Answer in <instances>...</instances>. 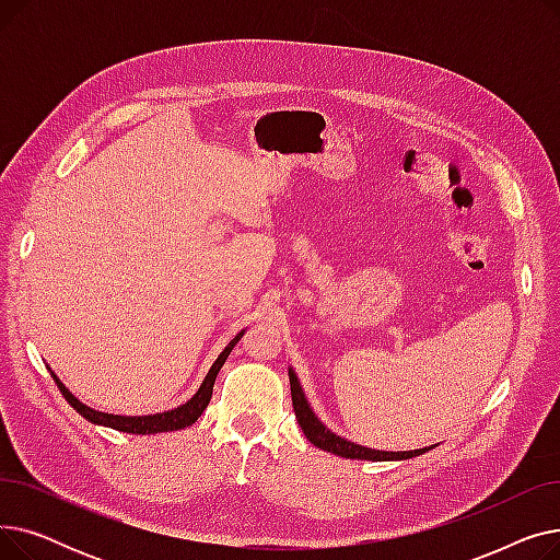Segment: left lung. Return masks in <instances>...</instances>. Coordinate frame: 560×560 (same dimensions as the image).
Listing matches in <instances>:
<instances>
[{"label":"left lung","instance_id":"1","mask_svg":"<svg viewBox=\"0 0 560 560\" xmlns=\"http://www.w3.org/2000/svg\"><path fill=\"white\" fill-rule=\"evenodd\" d=\"M288 376H290V395H292V408H295V416L298 422L304 431V435L311 440V445L325 450L329 454H336L340 458H359V460H406V458H413L420 456L431 447H422V450H410V452H378L372 447H363V445H354L351 440H345L340 435H336L331 429H327L317 420V416L313 413V408L302 390L300 378L295 374V370L288 368Z\"/></svg>","mask_w":560,"mask_h":560}]
</instances>
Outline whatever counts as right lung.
I'll use <instances>...</instances> for the list:
<instances>
[{
    "mask_svg": "<svg viewBox=\"0 0 560 560\" xmlns=\"http://www.w3.org/2000/svg\"><path fill=\"white\" fill-rule=\"evenodd\" d=\"M245 329L235 336L224 349L222 354L215 359V363L211 365L209 374L203 376L201 386L197 388V393L182 406H176L172 410H163V413H154V416H113V413H102V410H95L91 406H85L83 401H79L66 386L63 381L58 378L51 370V376L56 381L58 390L63 393V397L68 399V404L77 410L79 416H83L88 422L93 424H102V427H108V429H115V431H125V433H138V435H150V433H163V431H179V429H186L190 424H195L199 420V416L206 410V406H209L211 401V395H213V386H215V376L218 372L222 370L224 361L229 359L231 349L238 345V340L243 338Z\"/></svg>",
    "mask_w": 560,
    "mask_h": 560,
    "instance_id": "1",
    "label": "right lung"
}]
</instances>
